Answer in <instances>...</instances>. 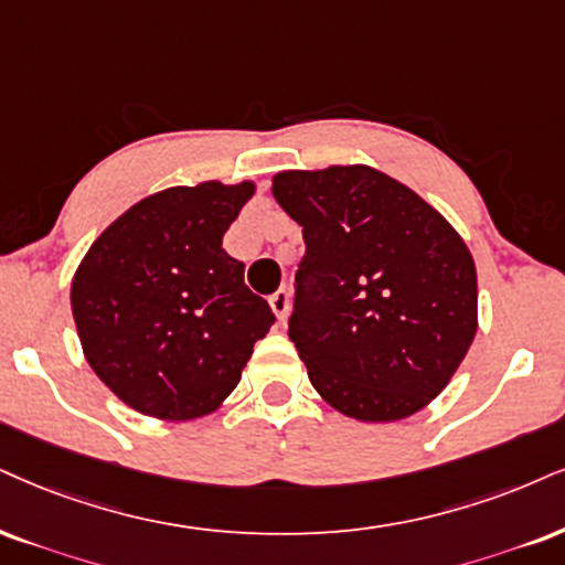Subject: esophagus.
I'll list each match as a JSON object with an SVG mask.
<instances>
[{
  "instance_id": "obj_1",
  "label": "esophagus",
  "mask_w": 565,
  "mask_h": 565,
  "mask_svg": "<svg viewBox=\"0 0 565 565\" xmlns=\"http://www.w3.org/2000/svg\"><path fill=\"white\" fill-rule=\"evenodd\" d=\"M269 306H271V311H275L277 322H285V319H288V311H290V294H288V290L280 288L277 294H271Z\"/></svg>"
}]
</instances>
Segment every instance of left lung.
Listing matches in <instances>:
<instances>
[{
    "label": "left lung",
    "mask_w": 565,
    "mask_h": 565,
    "mask_svg": "<svg viewBox=\"0 0 565 565\" xmlns=\"http://www.w3.org/2000/svg\"><path fill=\"white\" fill-rule=\"evenodd\" d=\"M271 196L303 227L288 335L340 414L398 422L429 406L477 335V267L458 230L369 164L282 170Z\"/></svg>",
    "instance_id": "1"
}]
</instances>
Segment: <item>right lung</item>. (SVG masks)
Instances as JSON below:
<instances>
[{
  "label": "right lung",
  "mask_w": 565,
  "mask_h": 565,
  "mask_svg": "<svg viewBox=\"0 0 565 565\" xmlns=\"http://www.w3.org/2000/svg\"><path fill=\"white\" fill-rule=\"evenodd\" d=\"M254 180L172 185L90 243L70 285L83 356L138 414L193 422L217 411L275 315L222 248Z\"/></svg>",
  "instance_id": "add662e5"
}]
</instances>
